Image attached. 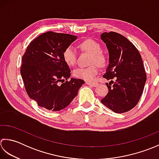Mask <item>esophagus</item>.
<instances>
[{
  "mask_svg": "<svg viewBox=\"0 0 159 159\" xmlns=\"http://www.w3.org/2000/svg\"><path fill=\"white\" fill-rule=\"evenodd\" d=\"M86 84H87V85L93 86V87H96V86H98V84L96 83V82H86Z\"/></svg>",
  "mask_w": 159,
  "mask_h": 159,
  "instance_id": "obj_1",
  "label": "esophagus"
}]
</instances>
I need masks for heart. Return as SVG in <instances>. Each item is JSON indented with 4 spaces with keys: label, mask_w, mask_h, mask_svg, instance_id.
I'll list each match as a JSON object with an SVG mask.
<instances>
[{
    "label": "heart",
    "mask_w": 159,
    "mask_h": 159,
    "mask_svg": "<svg viewBox=\"0 0 159 159\" xmlns=\"http://www.w3.org/2000/svg\"><path fill=\"white\" fill-rule=\"evenodd\" d=\"M82 50L91 54L90 63H96L99 66H103L106 64V57L101 52V47L99 44L93 40H86L80 44ZM63 59L65 63L69 66H73L76 64L77 51L73 46L67 47L63 52ZM99 73V68L95 64H93L88 67H79L74 70V75L77 78L82 79L87 82H92Z\"/></svg>",
    "instance_id": "b5f03b06"
}]
</instances>
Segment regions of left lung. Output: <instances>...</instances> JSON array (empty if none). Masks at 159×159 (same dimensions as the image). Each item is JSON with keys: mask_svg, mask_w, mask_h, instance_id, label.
I'll use <instances>...</instances> for the list:
<instances>
[{"mask_svg": "<svg viewBox=\"0 0 159 159\" xmlns=\"http://www.w3.org/2000/svg\"><path fill=\"white\" fill-rule=\"evenodd\" d=\"M101 39L109 55V64L103 77L111 80L106 84L108 93L101 102L116 113L128 112L137 104L146 82L143 60L134 45L122 35L104 32Z\"/></svg>", "mask_w": 159, "mask_h": 159, "instance_id": "8db88e82", "label": "left lung"}]
</instances>
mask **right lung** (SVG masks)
<instances>
[{
  "label": "right lung",
  "mask_w": 159,
  "mask_h": 159,
  "mask_svg": "<svg viewBox=\"0 0 159 159\" xmlns=\"http://www.w3.org/2000/svg\"><path fill=\"white\" fill-rule=\"evenodd\" d=\"M75 35L48 31L29 44L22 56L20 74L30 98L47 111H59L69 106L84 84L70 78V69L63 59L65 48Z\"/></svg>",
  "instance_id": "obj_1"
}]
</instances>
